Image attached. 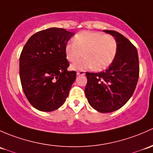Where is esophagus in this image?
Returning a JSON list of instances; mask_svg holds the SVG:
<instances>
[{"mask_svg": "<svg viewBox=\"0 0 153 153\" xmlns=\"http://www.w3.org/2000/svg\"><path fill=\"white\" fill-rule=\"evenodd\" d=\"M76 74L78 76H84L85 74V71H79L76 72Z\"/></svg>", "mask_w": 153, "mask_h": 153, "instance_id": "1", "label": "esophagus"}]
</instances>
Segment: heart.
<instances>
[{
  "instance_id": "b5f03b06",
  "label": "heart",
  "mask_w": 153,
  "mask_h": 153,
  "mask_svg": "<svg viewBox=\"0 0 153 153\" xmlns=\"http://www.w3.org/2000/svg\"><path fill=\"white\" fill-rule=\"evenodd\" d=\"M116 53V39L110 34L95 31L79 32L74 37V42H68L65 46L66 59L70 62H76L83 55L85 57L71 65L73 70L91 68L95 71L105 70L113 62Z\"/></svg>"
}]
</instances>
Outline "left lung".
<instances>
[{"mask_svg": "<svg viewBox=\"0 0 153 153\" xmlns=\"http://www.w3.org/2000/svg\"><path fill=\"white\" fill-rule=\"evenodd\" d=\"M117 42V53L108 69L100 73L86 72L85 93L91 107L100 113L119 110L134 93L139 76L138 51L131 42L120 33L103 30Z\"/></svg>", "mask_w": 153, "mask_h": 153, "instance_id": "8db88e82", "label": "left lung"}]
</instances>
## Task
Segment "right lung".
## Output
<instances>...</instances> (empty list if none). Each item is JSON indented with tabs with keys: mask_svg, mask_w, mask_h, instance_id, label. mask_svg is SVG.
Listing matches in <instances>:
<instances>
[{
	"mask_svg": "<svg viewBox=\"0 0 153 153\" xmlns=\"http://www.w3.org/2000/svg\"><path fill=\"white\" fill-rule=\"evenodd\" d=\"M74 32L49 28L33 34L20 56L23 91L38 111L51 112L65 103L76 73L69 71L65 46Z\"/></svg>",
	"mask_w": 153,
	"mask_h": 153,
	"instance_id": "right-lung-1",
	"label": "right lung"
}]
</instances>
